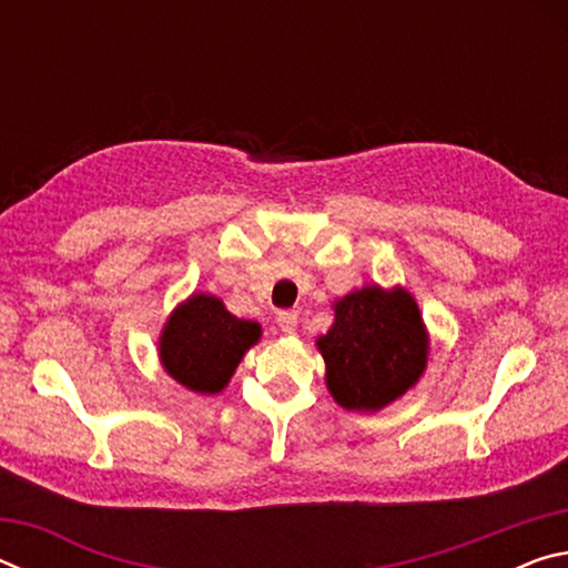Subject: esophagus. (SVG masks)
Here are the masks:
<instances>
[{
	"instance_id": "34e87169",
	"label": "esophagus",
	"mask_w": 568,
	"mask_h": 568,
	"mask_svg": "<svg viewBox=\"0 0 568 568\" xmlns=\"http://www.w3.org/2000/svg\"><path fill=\"white\" fill-rule=\"evenodd\" d=\"M277 328H281L283 333H295L297 315L293 311H281L277 313Z\"/></svg>"
}]
</instances>
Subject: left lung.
I'll list each match as a JSON object with an SVG mask.
<instances>
[{
    "instance_id": "left-lung-1",
    "label": "left lung",
    "mask_w": 568,
    "mask_h": 568,
    "mask_svg": "<svg viewBox=\"0 0 568 568\" xmlns=\"http://www.w3.org/2000/svg\"><path fill=\"white\" fill-rule=\"evenodd\" d=\"M318 348L333 398L348 410H378L420 378L428 335L406 291L368 285L335 303V323Z\"/></svg>"
}]
</instances>
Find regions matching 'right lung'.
<instances>
[{"mask_svg":"<svg viewBox=\"0 0 568 568\" xmlns=\"http://www.w3.org/2000/svg\"><path fill=\"white\" fill-rule=\"evenodd\" d=\"M261 338V325L240 321L213 295H192L170 315L160 341L165 371L195 393L227 386L240 358Z\"/></svg>","mask_w":568,"mask_h":568,"instance_id":"right-lung-1","label":"right lung"}]
</instances>
